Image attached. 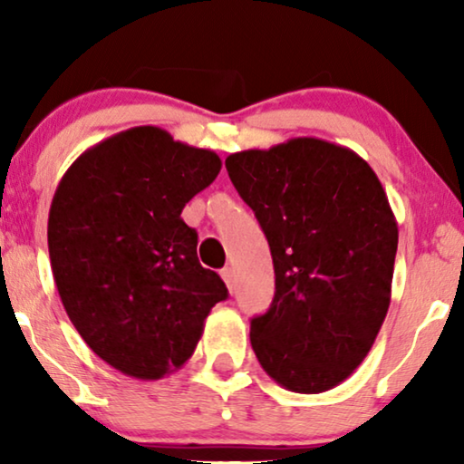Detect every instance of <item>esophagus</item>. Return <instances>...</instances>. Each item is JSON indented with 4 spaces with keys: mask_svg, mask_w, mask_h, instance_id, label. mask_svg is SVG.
I'll return each mask as SVG.
<instances>
[{
    "mask_svg": "<svg viewBox=\"0 0 464 464\" xmlns=\"http://www.w3.org/2000/svg\"><path fill=\"white\" fill-rule=\"evenodd\" d=\"M221 278H224V281H226V285H227V287H234V270L230 268V266H227V268H224V270H221Z\"/></svg>",
    "mask_w": 464,
    "mask_h": 464,
    "instance_id": "obj_1",
    "label": "esophagus"
}]
</instances>
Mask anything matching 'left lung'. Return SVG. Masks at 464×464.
<instances>
[{
    "instance_id": "1",
    "label": "left lung",
    "mask_w": 464,
    "mask_h": 464,
    "mask_svg": "<svg viewBox=\"0 0 464 464\" xmlns=\"http://www.w3.org/2000/svg\"><path fill=\"white\" fill-rule=\"evenodd\" d=\"M275 264V300L251 346L283 389L314 395L367 357L391 304L397 219L359 154L316 137L226 158Z\"/></svg>"
}]
</instances>
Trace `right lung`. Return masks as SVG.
Instances as JSON below:
<instances>
[{"instance_id": "obj_1", "label": "right lung", "mask_w": 464, "mask_h": 464, "mask_svg": "<svg viewBox=\"0 0 464 464\" xmlns=\"http://www.w3.org/2000/svg\"><path fill=\"white\" fill-rule=\"evenodd\" d=\"M219 170L215 151L135 126L88 148L56 186L48 253L61 302L92 353L126 376L179 370L227 297L181 219Z\"/></svg>"}]
</instances>
